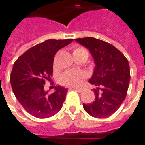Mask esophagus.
Here are the masks:
<instances>
[{
	"mask_svg": "<svg viewBox=\"0 0 145 145\" xmlns=\"http://www.w3.org/2000/svg\"><path fill=\"white\" fill-rule=\"evenodd\" d=\"M70 89H75V90H76V91H77L78 92H82V90H83V89H82V88H71Z\"/></svg>",
	"mask_w": 145,
	"mask_h": 145,
	"instance_id": "obj_1",
	"label": "esophagus"
}]
</instances>
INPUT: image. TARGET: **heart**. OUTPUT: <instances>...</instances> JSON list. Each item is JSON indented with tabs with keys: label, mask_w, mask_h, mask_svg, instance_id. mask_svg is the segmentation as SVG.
<instances>
[{
	"label": "heart",
	"mask_w": 145,
	"mask_h": 145,
	"mask_svg": "<svg viewBox=\"0 0 145 145\" xmlns=\"http://www.w3.org/2000/svg\"><path fill=\"white\" fill-rule=\"evenodd\" d=\"M81 55H86L88 57V51L83 47L81 46H77L73 50V56H78ZM86 78L84 73H82L81 72L77 71V70H67L65 72L62 74L59 78L61 84L63 86L69 87H76L79 86L81 84L83 79Z\"/></svg>",
	"instance_id": "1"
}]
</instances>
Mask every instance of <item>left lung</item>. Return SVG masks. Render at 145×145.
<instances>
[{
	"label": "left lung",
	"instance_id": "1",
	"mask_svg": "<svg viewBox=\"0 0 145 145\" xmlns=\"http://www.w3.org/2000/svg\"><path fill=\"white\" fill-rule=\"evenodd\" d=\"M89 50L94 59L93 75L89 82L95 85V99L83 103L89 115L99 118H108L115 113L125 99L130 82L128 59L118 49L94 37L75 39Z\"/></svg>",
	"mask_w": 145,
	"mask_h": 145
}]
</instances>
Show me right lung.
Wrapping results in <instances>:
<instances>
[{"label": "right lung", "instance_id": "right-lung-1", "mask_svg": "<svg viewBox=\"0 0 145 145\" xmlns=\"http://www.w3.org/2000/svg\"><path fill=\"white\" fill-rule=\"evenodd\" d=\"M72 41L73 39L46 40L26 51L14 64L10 74L13 92L24 108L36 118L51 117L63 107L67 89L57 86L55 92L49 94L44 85L53 75L57 51Z\"/></svg>", "mask_w": 145, "mask_h": 145}]
</instances>
